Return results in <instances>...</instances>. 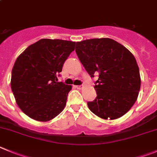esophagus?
I'll return each instance as SVG.
<instances>
[{
    "mask_svg": "<svg viewBox=\"0 0 157 157\" xmlns=\"http://www.w3.org/2000/svg\"><path fill=\"white\" fill-rule=\"evenodd\" d=\"M75 88L78 90H82V86H75Z\"/></svg>",
    "mask_w": 157,
    "mask_h": 157,
    "instance_id": "1",
    "label": "esophagus"
}]
</instances>
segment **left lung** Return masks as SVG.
Segmentation results:
<instances>
[{
    "mask_svg": "<svg viewBox=\"0 0 157 157\" xmlns=\"http://www.w3.org/2000/svg\"><path fill=\"white\" fill-rule=\"evenodd\" d=\"M75 51L90 76L99 75L94 86L97 96L87 103L90 110L105 120L125 114L137 100L141 86L134 55L110 38L77 42Z\"/></svg>",
    "mask_w": 157,
    "mask_h": 157,
    "instance_id": "8db88e82",
    "label": "left lung"
}]
</instances>
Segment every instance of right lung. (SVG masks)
Wrapping results in <instances>:
<instances>
[{"instance_id":"add662e5","label":"right lung","mask_w":157,"mask_h":157,"mask_svg":"<svg viewBox=\"0 0 157 157\" xmlns=\"http://www.w3.org/2000/svg\"><path fill=\"white\" fill-rule=\"evenodd\" d=\"M75 45L72 41L41 39L17 57L11 90L18 107L32 119L49 121L65 107L72 87L57 82V75Z\"/></svg>"}]
</instances>
